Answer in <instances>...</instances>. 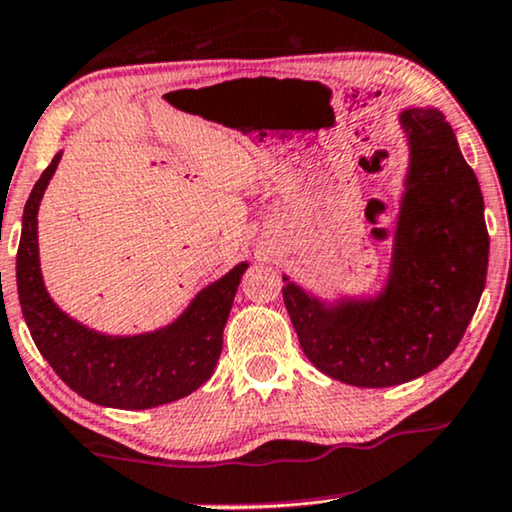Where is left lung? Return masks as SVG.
Returning <instances> with one entry per match:
<instances>
[{
  "instance_id": "1",
  "label": "left lung",
  "mask_w": 512,
  "mask_h": 512,
  "mask_svg": "<svg viewBox=\"0 0 512 512\" xmlns=\"http://www.w3.org/2000/svg\"><path fill=\"white\" fill-rule=\"evenodd\" d=\"M399 120L411 165L383 293L326 307L283 278L302 352L354 387L401 385L437 368L461 342L487 283L484 200L454 129L435 108H409Z\"/></svg>"
}]
</instances>
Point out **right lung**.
Returning a JSON list of instances; mask_svg holds the SVG:
<instances>
[{
    "label": "right lung",
    "mask_w": 512,
    "mask_h": 512,
    "mask_svg": "<svg viewBox=\"0 0 512 512\" xmlns=\"http://www.w3.org/2000/svg\"><path fill=\"white\" fill-rule=\"evenodd\" d=\"M61 153L37 179L23 210L16 255L18 300L32 340L58 378L87 401L113 409H153L198 390L215 371L222 333L248 264L203 288L184 314L155 333L101 335L63 314L44 288L37 252V210Z\"/></svg>",
    "instance_id": "1"
}]
</instances>
